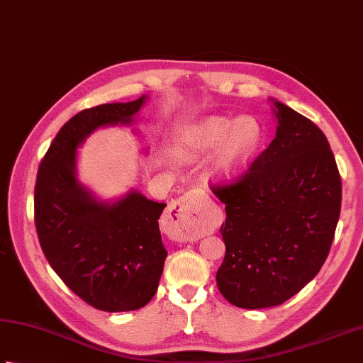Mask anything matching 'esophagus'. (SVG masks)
I'll return each instance as SVG.
<instances>
[{"instance_id":"1","label":"esophagus","mask_w":363,"mask_h":363,"mask_svg":"<svg viewBox=\"0 0 363 363\" xmlns=\"http://www.w3.org/2000/svg\"><path fill=\"white\" fill-rule=\"evenodd\" d=\"M165 218L176 228L177 239L189 240L201 233L206 222V211L198 198L189 191L168 206Z\"/></svg>"}]
</instances>
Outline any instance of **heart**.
<instances>
[{
  "label": "heart",
  "mask_w": 363,
  "mask_h": 363,
  "mask_svg": "<svg viewBox=\"0 0 363 363\" xmlns=\"http://www.w3.org/2000/svg\"><path fill=\"white\" fill-rule=\"evenodd\" d=\"M261 127L252 116L239 119L209 116L200 121L182 141V154L204 159L216 152L217 172L233 177L244 172L261 145Z\"/></svg>",
  "instance_id": "obj_1"
}]
</instances>
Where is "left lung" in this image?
<instances>
[{
  "instance_id": "1",
  "label": "left lung",
  "mask_w": 363,
  "mask_h": 363,
  "mask_svg": "<svg viewBox=\"0 0 363 363\" xmlns=\"http://www.w3.org/2000/svg\"><path fill=\"white\" fill-rule=\"evenodd\" d=\"M271 102L279 123L271 145L238 182L212 187L226 211L217 286L247 310L286 302L315 279L342 208V179L323 130Z\"/></svg>"
}]
</instances>
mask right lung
I'll return each mask as SVG.
<instances>
[{
	"instance_id": "right-lung-1",
	"label": "right lung",
	"mask_w": 363,
	"mask_h": 363,
	"mask_svg": "<svg viewBox=\"0 0 363 363\" xmlns=\"http://www.w3.org/2000/svg\"><path fill=\"white\" fill-rule=\"evenodd\" d=\"M147 96L77 113L50 145L34 190V220L47 261L97 310L132 311L152 299L165 264L159 218L165 203L138 190L99 200L77 176V149L92 132L132 125Z\"/></svg>"
}]
</instances>
